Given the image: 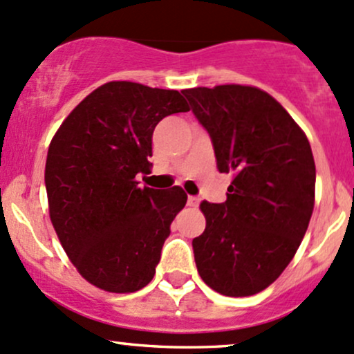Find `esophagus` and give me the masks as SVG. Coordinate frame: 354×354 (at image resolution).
<instances>
[{
  "mask_svg": "<svg viewBox=\"0 0 354 354\" xmlns=\"http://www.w3.org/2000/svg\"><path fill=\"white\" fill-rule=\"evenodd\" d=\"M198 205H200V198H196V196L188 198V206H191V208H196Z\"/></svg>",
  "mask_w": 354,
  "mask_h": 354,
  "instance_id": "obj_1",
  "label": "esophagus"
}]
</instances>
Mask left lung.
<instances>
[{"mask_svg": "<svg viewBox=\"0 0 354 354\" xmlns=\"http://www.w3.org/2000/svg\"><path fill=\"white\" fill-rule=\"evenodd\" d=\"M183 95L208 131L219 173H233L225 203L200 205L206 228L193 239L198 273L225 296L256 295L290 265L310 225V141L259 88L221 84Z\"/></svg>", "mask_w": 354, "mask_h": 354, "instance_id": "obj_1", "label": "left lung"}]
</instances>
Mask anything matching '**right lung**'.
Wrapping results in <instances>:
<instances>
[{"label":"right lung","instance_id":"1","mask_svg":"<svg viewBox=\"0 0 354 354\" xmlns=\"http://www.w3.org/2000/svg\"><path fill=\"white\" fill-rule=\"evenodd\" d=\"M189 111L176 89L111 81L63 121L48 149L50 218L68 258L86 281L135 293L153 279L186 193L140 188L149 173L156 124Z\"/></svg>","mask_w":354,"mask_h":354}]
</instances>
